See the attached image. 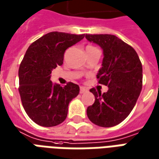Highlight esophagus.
Listing matches in <instances>:
<instances>
[{"label": "esophagus", "instance_id": "esophagus-1", "mask_svg": "<svg viewBox=\"0 0 159 159\" xmlns=\"http://www.w3.org/2000/svg\"><path fill=\"white\" fill-rule=\"evenodd\" d=\"M87 92H88V89H87L86 88H83V87L80 88V93H87Z\"/></svg>", "mask_w": 159, "mask_h": 159}]
</instances>
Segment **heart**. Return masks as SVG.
I'll use <instances>...</instances> for the list:
<instances>
[{"instance_id":"obj_1","label":"heart","mask_w":159,"mask_h":159,"mask_svg":"<svg viewBox=\"0 0 159 159\" xmlns=\"http://www.w3.org/2000/svg\"><path fill=\"white\" fill-rule=\"evenodd\" d=\"M87 48H93V47H91V46H88Z\"/></svg>"}]
</instances>
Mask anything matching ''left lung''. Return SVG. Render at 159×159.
Returning a JSON list of instances; mask_svg holds the SVG:
<instances>
[{
    "instance_id": "8db88e82",
    "label": "left lung",
    "mask_w": 159,
    "mask_h": 159,
    "mask_svg": "<svg viewBox=\"0 0 159 159\" xmlns=\"http://www.w3.org/2000/svg\"><path fill=\"white\" fill-rule=\"evenodd\" d=\"M86 39L103 50L99 83L108 87L101 94L91 89L94 103L87 115L98 126H116L125 119L136 104L142 89V65L135 50L114 35H86Z\"/></svg>"
}]
</instances>
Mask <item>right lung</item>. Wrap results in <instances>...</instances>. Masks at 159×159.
Wrapping results in <instances>:
<instances>
[{
    "label": "right lung",
    "mask_w": 159,
    "mask_h": 159,
    "mask_svg": "<svg viewBox=\"0 0 159 159\" xmlns=\"http://www.w3.org/2000/svg\"><path fill=\"white\" fill-rule=\"evenodd\" d=\"M83 38L84 35L52 31L33 42L26 51L19 66V91L25 112L40 126L63 123L69 103L79 93L77 84L61 87L50 78L52 70L63 64L66 49Z\"/></svg>",
    "instance_id": "1"
}]
</instances>
